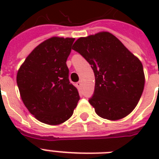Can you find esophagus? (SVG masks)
<instances>
[{
	"label": "esophagus",
	"instance_id": "esophagus-1",
	"mask_svg": "<svg viewBox=\"0 0 159 159\" xmlns=\"http://www.w3.org/2000/svg\"><path fill=\"white\" fill-rule=\"evenodd\" d=\"M76 85H77V88H81L82 87V82H77V83H76Z\"/></svg>",
	"mask_w": 159,
	"mask_h": 159
}]
</instances>
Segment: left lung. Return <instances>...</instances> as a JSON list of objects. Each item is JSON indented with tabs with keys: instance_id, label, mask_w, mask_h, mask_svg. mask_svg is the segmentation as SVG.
<instances>
[{
	"instance_id": "obj_1",
	"label": "left lung",
	"mask_w": 159,
	"mask_h": 159,
	"mask_svg": "<svg viewBox=\"0 0 159 159\" xmlns=\"http://www.w3.org/2000/svg\"><path fill=\"white\" fill-rule=\"evenodd\" d=\"M72 49L84 57L94 72V95L89 103L96 113L109 120H120L131 113L145 82L140 60L106 31L81 37Z\"/></svg>"
}]
</instances>
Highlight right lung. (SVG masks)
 <instances>
[{
	"label": "right lung",
	"instance_id": "obj_1",
	"mask_svg": "<svg viewBox=\"0 0 159 159\" xmlns=\"http://www.w3.org/2000/svg\"><path fill=\"white\" fill-rule=\"evenodd\" d=\"M74 38L52 37L26 57L16 76L22 102L38 120L50 125L72 116L80 97L66 64Z\"/></svg>",
	"mask_w": 159,
	"mask_h": 159
}]
</instances>
